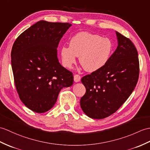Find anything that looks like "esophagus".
<instances>
[{"mask_svg": "<svg viewBox=\"0 0 150 150\" xmlns=\"http://www.w3.org/2000/svg\"><path fill=\"white\" fill-rule=\"evenodd\" d=\"M81 76H80L78 74H75L74 75V81L75 82H78L80 81H81Z\"/></svg>", "mask_w": 150, "mask_h": 150, "instance_id": "34e87169", "label": "esophagus"}]
</instances>
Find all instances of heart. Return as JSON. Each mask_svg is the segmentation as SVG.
<instances>
[{"label": "heart", "instance_id": "obj_1", "mask_svg": "<svg viewBox=\"0 0 150 150\" xmlns=\"http://www.w3.org/2000/svg\"><path fill=\"white\" fill-rule=\"evenodd\" d=\"M112 50V43L109 38L98 34L81 32L73 36L69 47L61 48L62 62L71 68L79 57V62L86 71L93 72L102 68L109 61Z\"/></svg>", "mask_w": 150, "mask_h": 150}]
</instances>
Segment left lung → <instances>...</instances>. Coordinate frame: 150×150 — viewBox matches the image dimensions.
<instances>
[{
	"mask_svg": "<svg viewBox=\"0 0 150 150\" xmlns=\"http://www.w3.org/2000/svg\"><path fill=\"white\" fill-rule=\"evenodd\" d=\"M116 50L102 68L83 76L86 89L80 101L87 116L103 119L120 109L133 92L138 81L137 50L132 41L116 32Z\"/></svg>",
	"mask_w": 150,
	"mask_h": 150,
	"instance_id": "8db88e82",
	"label": "left lung"
}]
</instances>
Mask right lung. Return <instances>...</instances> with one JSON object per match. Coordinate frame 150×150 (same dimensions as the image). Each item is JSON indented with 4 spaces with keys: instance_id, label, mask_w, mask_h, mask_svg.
I'll return each mask as SVG.
<instances>
[{
    "instance_id": "obj_1",
    "label": "right lung",
    "mask_w": 150,
    "mask_h": 150,
    "mask_svg": "<svg viewBox=\"0 0 150 150\" xmlns=\"http://www.w3.org/2000/svg\"><path fill=\"white\" fill-rule=\"evenodd\" d=\"M69 23L41 20L16 38L11 50L14 81L27 108L43 113L53 107L61 90L71 86L74 75L59 63L57 48Z\"/></svg>"
}]
</instances>
